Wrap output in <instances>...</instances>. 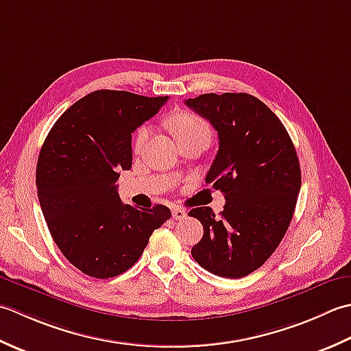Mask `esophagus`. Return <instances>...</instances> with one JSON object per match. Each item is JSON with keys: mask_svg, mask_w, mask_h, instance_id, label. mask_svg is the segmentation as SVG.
<instances>
[{"mask_svg": "<svg viewBox=\"0 0 351 351\" xmlns=\"http://www.w3.org/2000/svg\"><path fill=\"white\" fill-rule=\"evenodd\" d=\"M188 217V213H186V210L184 209H182V207H174L173 209V218L174 219H183V218H186Z\"/></svg>", "mask_w": 351, "mask_h": 351, "instance_id": "1", "label": "esophagus"}]
</instances>
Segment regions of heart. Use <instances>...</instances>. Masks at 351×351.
I'll list each match as a JSON object with an SVG mask.
<instances>
[{
	"label": "heart",
	"mask_w": 351,
	"mask_h": 351,
	"mask_svg": "<svg viewBox=\"0 0 351 351\" xmlns=\"http://www.w3.org/2000/svg\"><path fill=\"white\" fill-rule=\"evenodd\" d=\"M169 127L171 132L174 133L177 141H182L186 138H191V136L197 134H207L210 136V127L206 123L203 118H199L191 112H178L176 115L169 118ZM149 128L148 127H141L138 133H136L134 138V148L141 149L144 147L145 141L148 139Z\"/></svg>",
	"instance_id": "1"
}]
</instances>
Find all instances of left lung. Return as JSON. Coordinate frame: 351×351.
I'll return each mask as SVG.
<instances>
[{"label": "left lung", "mask_w": 351, "mask_h": 351, "mask_svg": "<svg viewBox=\"0 0 351 351\" xmlns=\"http://www.w3.org/2000/svg\"><path fill=\"white\" fill-rule=\"evenodd\" d=\"M184 104L218 132L206 183L226 197L219 217L206 206L189 212L204 228L191 254L212 274L245 277L276 252L294 215L302 186L295 147L274 112L250 94H203Z\"/></svg>", "instance_id": "left-lung-1"}]
</instances>
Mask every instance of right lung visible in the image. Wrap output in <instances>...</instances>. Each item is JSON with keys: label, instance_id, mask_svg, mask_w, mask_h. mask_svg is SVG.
Returning a JSON list of instances; mask_svg holds the SVG:
<instances>
[{"label": "right lung", "instance_id": "1", "mask_svg": "<svg viewBox=\"0 0 351 351\" xmlns=\"http://www.w3.org/2000/svg\"><path fill=\"white\" fill-rule=\"evenodd\" d=\"M167 101L95 90L56 121L40 148L36 186L42 213L56 245L86 276L123 274L171 218L163 204H124L115 184L119 171L132 168V133Z\"/></svg>", "mask_w": 351, "mask_h": 351}]
</instances>
